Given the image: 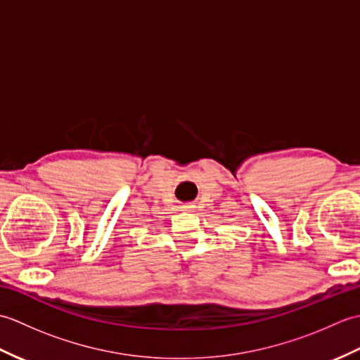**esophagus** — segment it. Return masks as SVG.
I'll use <instances>...</instances> for the list:
<instances>
[{
  "mask_svg": "<svg viewBox=\"0 0 360 360\" xmlns=\"http://www.w3.org/2000/svg\"><path fill=\"white\" fill-rule=\"evenodd\" d=\"M184 210H193V205H190V204H186L184 207H182Z\"/></svg>",
  "mask_w": 360,
  "mask_h": 360,
  "instance_id": "esophagus-1",
  "label": "esophagus"
}]
</instances>
